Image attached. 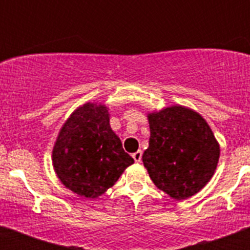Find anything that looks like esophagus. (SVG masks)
Instances as JSON below:
<instances>
[{"mask_svg":"<svg viewBox=\"0 0 250 250\" xmlns=\"http://www.w3.org/2000/svg\"><path fill=\"white\" fill-rule=\"evenodd\" d=\"M141 156H143V151H141V150H138V151H135L132 154V158H134V160H135L136 163H140Z\"/></svg>","mask_w":250,"mask_h":250,"instance_id":"1","label":"esophagus"}]
</instances>
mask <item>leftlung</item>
<instances>
[{"mask_svg":"<svg viewBox=\"0 0 250 250\" xmlns=\"http://www.w3.org/2000/svg\"><path fill=\"white\" fill-rule=\"evenodd\" d=\"M147 120L149 147L143 163L152 183L175 200L199 193L213 178L220 156L209 124L183 105L147 112Z\"/></svg>","mask_w":250,"mask_h":250,"instance_id":"left-lung-1","label":"left lung"}]
</instances>
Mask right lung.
<instances>
[{
	"label": "right lung",
	"mask_w": 250,
	"mask_h": 250,
	"mask_svg": "<svg viewBox=\"0 0 250 250\" xmlns=\"http://www.w3.org/2000/svg\"><path fill=\"white\" fill-rule=\"evenodd\" d=\"M134 159L110 126L109 107L87 101L61 126L52 149L57 178L77 195L96 199L114 187Z\"/></svg>",
	"instance_id": "obj_1"
}]
</instances>
